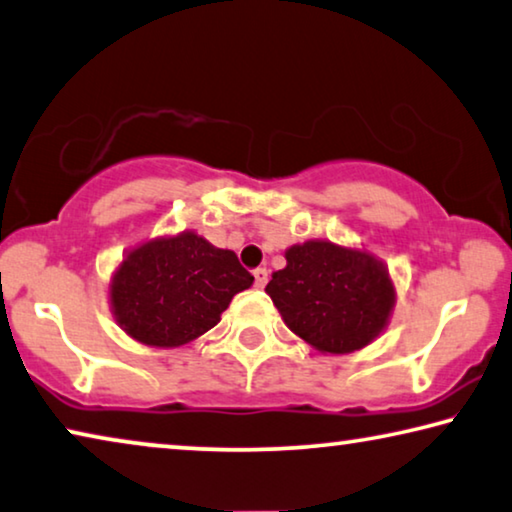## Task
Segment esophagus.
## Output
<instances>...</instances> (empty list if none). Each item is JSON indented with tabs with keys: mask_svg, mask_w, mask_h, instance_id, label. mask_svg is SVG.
Wrapping results in <instances>:
<instances>
[{
	"mask_svg": "<svg viewBox=\"0 0 512 512\" xmlns=\"http://www.w3.org/2000/svg\"><path fill=\"white\" fill-rule=\"evenodd\" d=\"M267 279H270V274H267L265 267H258V270H254L256 288H265V286H267Z\"/></svg>",
	"mask_w": 512,
	"mask_h": 512,
	"instance_id": "34e87169",
	"label": "esophagus"
}]
</instances>
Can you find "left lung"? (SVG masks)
<instances>
[{"mask_svg":"<svg viewBox=\"0 0 512 512\" xmlns=\"http://www.w3.org/2000/svg\"><path fill=\"white\" fill-rule=\"evenodd\" d=\"M286 267L272 272L265 293L290 332L322 355L366 348L389 325L396 286L364 247L306 240L286 249Z\"/></svg>","mask_w":512,"mask_h":512,"instance_id":"1","label":"left lung"}]
</instances>
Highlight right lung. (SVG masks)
Segmentation results:
<instances>
[{"label": "right lung", "instance_id": "obj_1", "mask_svg": "<svg viewBox=\"0 0 512 512\" xmlns=\"http://www.w3.org/2000/svg\"><path fill=\"white\" fill-rule=\"evenodd\" d=\"M254 277L196 231L141 240L123 254L107 300L119 327L151 348H180L222 320Z\"/></svg>", "mask_w": 512, "mask_h": 512}]
</instances>
